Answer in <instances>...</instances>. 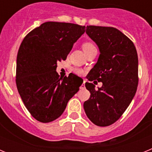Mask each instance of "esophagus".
Instances as JSON below:
<instances>
[{
	"label": "esophagus",
	"instance_id": "1",
	"mask_svg": "<svg viewBox=\"0 0 152 152\" xmlns=\"http://www.w3.org/2000/svg\"><path fill=\"white\" fill-rule=\"evenodd\" d=\"M85 82H86V80H84V82H83V84H81V86H80V89H83V88H85Z\"/></svg>",
	"mask_w": 152,
	"mask_h": 152
}]
</instances>
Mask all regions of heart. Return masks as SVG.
<instances>
[{"instance_id": "obj_1", "label": "heart", "mask_w": 152, "mask_h": 152, "mask_svg": "<svg viewBox=\"0 0 152 152\" xmlns=\"http://www.w3.org/2000/svg\"><path fill=\"white\" fill-rule=\"evenodd\" d=\"M94 47L95 46L93 43H91V42H86V43H84V45H83V50L85 51L87 50V49L94 48ZM74 72H75L76 74H77V75H83V74L84 73V70L80 69V68H75V69H74Z\"/></svg>"}]
</instances>
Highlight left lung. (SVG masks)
<instances>
[{
	"mask_svg": "<svg viewBox=\"0 0 152 152\" xmlns=\"http://www.w3.org/2000/svg\"><path fill=\"white\" fill-rule=\"evenodd\" d=\"M86 33L100 52L88 79L97 80L103 85L96 90L92 83H85L91 96L84 103V111L94 124L110 126L121 117L136 93L137 51L133 42L116 28L88 26Z\"/></svg>",
	"mask_w": 152,
	"mask_h": 152,
	"instance_id": "8db88e82",
	"label": "left lung"
}]
</instances>
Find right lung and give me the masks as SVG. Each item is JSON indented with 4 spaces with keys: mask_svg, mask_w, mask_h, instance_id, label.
Segmentation results:
<instances>
[{
    "mask_svg": "<svg viewBox=\"0 0 152 152\" xmlns=\"http://www.w3.org/2000/svg\"><path fill=\"white\" fill-rule=\"evenodd\" d=\"M85 26L45 22L29 32L17 57L16 84L29 113L41 123L58 119L83 81L74 74L60 77L57 62L65 60Z\"/></svg>",
    "mask_w": 152,
    "mask_h": 152,
    "instance_id": "add662e5",
    "label": "right lung"
}]
</instances>
